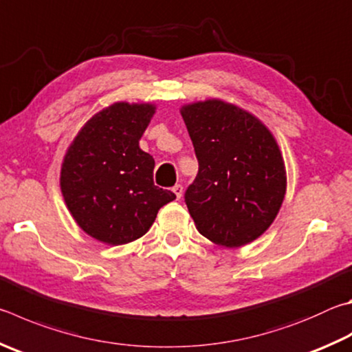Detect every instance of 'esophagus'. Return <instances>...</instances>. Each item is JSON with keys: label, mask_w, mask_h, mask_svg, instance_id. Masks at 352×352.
Wrapping results in <instances>:
<instances>
[{"label": "esophagus", "mask_w": 352, "mask_h": 352, "mask_svg": "<svg viewBox=\"0 0 352 352\" xmlns=\"http://www.w3.org/2000/svg\"><path fill=\"white\" fill-rule=\"evenodd\" d=\"M172 190H174V194H175L177 198H182V195H183V186H182V184H175V186L172 188Z\"/></svg>", "instance_id": "esophagus-1"}]
</instances>
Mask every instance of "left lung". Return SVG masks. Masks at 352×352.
Segmentation results:
<instances>
[{
	"label": "left lung",
	"instance_id": "8db88e82",
	"mask_svg": "<svg viewBox=\"0 0 352 352\" xmlns=\"http://www.w3.org/2000/svg\"><path fill=\"white\" fill-rule=\"evenodd\" d=\"M198 174L184 201L198 232L226 248L254 241L276 219L286 192V170L267 127L221 100L182 107Z\"/></svg>",
	"mask_w": 352,
	"mask_h": 352
}]
</instances>
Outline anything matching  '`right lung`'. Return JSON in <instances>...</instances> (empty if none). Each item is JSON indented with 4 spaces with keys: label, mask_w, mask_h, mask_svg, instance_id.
<instances>
[{
    "label": "right lung",
    "mask_w": 352,
    "mask_h": 352,
    "mask_svg": "<svg viewBox=\"0 0 352 352\" xmlns=\"http://www.w3.org/2000/svg\"><path fill=\"white\" fill-rule=\"evenodd\" d=\"M155 106L115 103L82 126L61 168V192L78 226L107 245L149 231L175 194L154 184L155 162L138 142Z\"/></svg>",
    "instance_id": "1"
}]
</instances>
